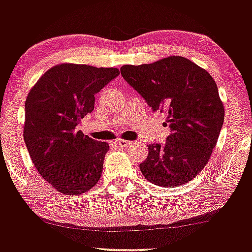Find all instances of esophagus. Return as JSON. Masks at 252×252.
Here are the masks:
<instances>
[{"mask_svg":"<svg viewBox=\"0 0 252 252\" xmlns=\"http://www.w3.org/2000/svg\"><path fill=\"white\" fill-rule=\"evenodd\" d=\"M116 143L118 147H122V148H124V147H128L130 144V141H126V140H121V138H118V140H116Z\"/></svg>","mask_w":252,"mask_h":252,"instance_id":"obj_1","label":"esophagus"}]
</instances>
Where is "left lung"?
Segmentation results:
<instances>
[{
	"instance_id": "8db88e82",
	"label": "left lung",
	"mask_w": 252,
	"mask_h": 252,
	"mask_svg": "<svg viewBox=\"0 0 252 252\" xmlns=\"http://www.w3.org/2000/svg\"><path fill=\"white\" fill-rule=\"evenodd\" d=\"M121 74L154 111L167 112L170 135L148 146L140 164L147 180L175 187L194 179L209 162L224 123V105L211 74L184 57L124 65Z\"/></svg>"
}]
</instances>
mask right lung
I'll return each mask as SVG.
<instances>
[{
    "mask_svg": "<svg viewBox=\"0 0 252 252\" xmlns=\"http://www.w3.org/2000/svg\"><path fill=\"white\" fill-rule=\"evenodd\" d=\"M120 74L115 67L59 63L40 77L25 104L24 138L33 164L54 189L76 196L100 179L106 142L77 126L94 108V94Z\"/></svg>",
    "mask_w": 252,
    "mask_h": 252,
    "instance_id": "right-lung-1",
    "label": "right lung"
}]
</instances>
